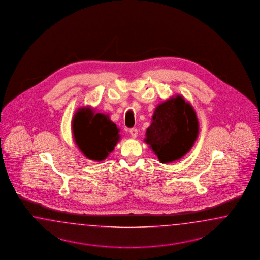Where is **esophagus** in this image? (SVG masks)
<instances>
[{
	"label": "esophagus",
	"instance_id": "34e87169",
	"mask_svg": "<svg viewBox=\"0 0 260 260\" xmlns=\"http://www.w3.org/2000/svg\"><path fill=\"white\" fill-rule=\"evenodd\" d=\"M129 133L132 134V136H133L134 138H135V137L137 136V134H138V131H137L136 128H131V129H129Z\"/></svg>",
	"mask_w": 260,
	"mask_h": 260
}]
</instances>
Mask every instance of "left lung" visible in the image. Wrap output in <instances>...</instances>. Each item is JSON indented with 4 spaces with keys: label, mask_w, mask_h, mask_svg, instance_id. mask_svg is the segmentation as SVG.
Returning <instances> with one entry per match:
<instances>
[{
    "label": "left lung",
    "mask_w": 260,
    "mask_h": 260,
    "mask_svg": "<svg viewBox=\"0 0 260 260\" xmlns=\"http://www.w3.org/2000/svg\"><path fill=\"white\" fill-rule=\"evenodd\" d=\"M198 134L197 115L181 96L158 106L147 129L145 141L162 163L184 156L192 147Z\"/></svg>",
    "instance_id": "obj_1"
}]
</instances>
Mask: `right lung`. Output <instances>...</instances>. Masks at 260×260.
<instances>
[{"label": "right lung", "instance_id": "1", "mask_svg": "<svg viewBox=\"0 0 260 260\" xmlns=\"http://www.w3.org/2000/svg\"><path fill=\"white\" fill-rule=\"evenodd\" d=\"M72 128L79 148L91 160L106 159L120 138L116 125L107 115L94 113L89 108L76 112Z\"/></svg>", "mask_w": 260, "mask_h": 260}]
</instances>
